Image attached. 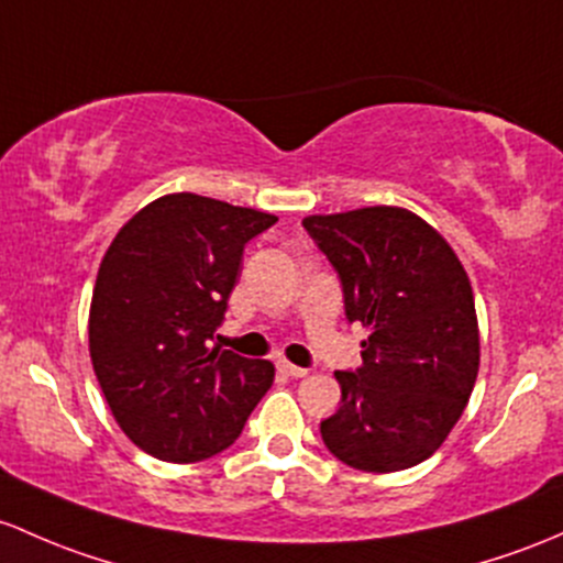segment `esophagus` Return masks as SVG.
<instances>
[{
    "label": "esophagus",
    "mask_w": 563,
    "mask_h": 563,
    "mask_svg": "<svg viewBox=\"0 0 563 563\" xmlns=\"http://www.w3.org/2000/svg\"><path fill=\"white\" fill-rule=\"evenodd\" d=\"M277 369L283 372V375H288V377H305L307 375V369H301V366H297V364H291V361H277Z\"/></svg>",
    "instance_id": "esophagus-1"
}]
</instances>
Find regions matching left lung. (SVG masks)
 <instances>
[{
    "instance_id": "8db88e82",
    "label": "left lung",
    "mask_w": 563,
    "mask_h": 563,
    "mask_svg": "<svg viewBox=\"0 0 563 563\" xmlns=\"http://www.w3.org/2000/svg\"><path fill=\"white\" fill-rule=\"evenodd\" d=\"M345 291V312L369 331L364 364L334 372L340 410L321 423L327 448L361 472H399L440 451L477 369L481 329L464 264L412 210L358 207L301 221Z\"/></svg>"
}]
</instances>
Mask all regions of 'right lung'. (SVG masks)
I'll list each match as a JSON object with an SVG mask.
<instances>
[{"instance_id": "right-lung-1", "label": "right lung", "mask_w": 563, "mask_h": 563, "mask_svg": "<svg viewBox=\"0 0 563 563\" xmlns=\"http://www.w3.org/2000/svg\"><path fill=\"white\" fill-rule=\"evenodd\" d=\"M277 221L199 194H167L110 242L88 310V353L123 434L153 459L191 464L240 437L275 364L210 347L242 247Z\"/></svg>"}]
</instances>
